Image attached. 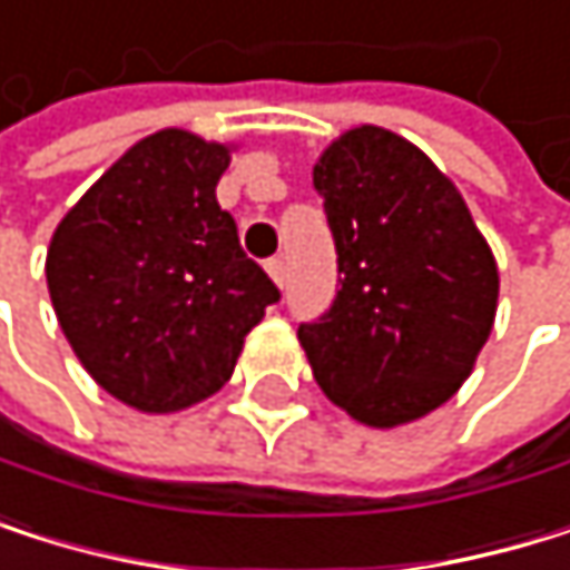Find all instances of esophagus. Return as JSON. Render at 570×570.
<instances>
[{
  "mask_svg": "<svg viewBox=\"0 0 570 570\" xmlns=\"http://www.w3.org/2000/svg\"><path fill=\"white\" fill-rule=\"evenodd\" d=\"M265 268H268L272 282H275V285L282 288V285H285V262H282V258H272V262H268Z\"/></svg>",
  "mask_w": 570,
  "mask_h": 570,
  "instance_id": "obj_1",
  "label": "esophagus"
}]
</instances>
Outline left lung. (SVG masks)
I'll list each match as a JSON object with an SVG mask.
<instances>
[{"instance_id": "left-lung-1", "label": "left lung", "mask_w": 570, "mask_h": 570, "mask_svg": "<svg viewBox=\"0 0 570 570\" xmlns=\"http://www.w3.org/2000/svg\"><path fill=\"white\" fill-rule=\"evenodd\" d=\"M312 183L340 254V292L298 326L323 394L370 429L442 407L497 320L500 268L455 183L381 125L336 135Z\"/></svg>"}]
</instances>
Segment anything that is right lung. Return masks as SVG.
<instances>
[{"mask_svg": "<svg viewBox=\"0 0 570 570\" xmlns=\"http://www.w3.org/2000/svg\"><path fill=\"white\" fill-rule=\"evenodd\" d=\"M234 149L186 128L138 138L50 237L47 288L73 356L141 414L214 397L278 302L217 204Z\"/></svg>", "mask_w": 570, "mask_h": 570, "instance_id": "obj_1", "label": "right lung"}]
</instances>
